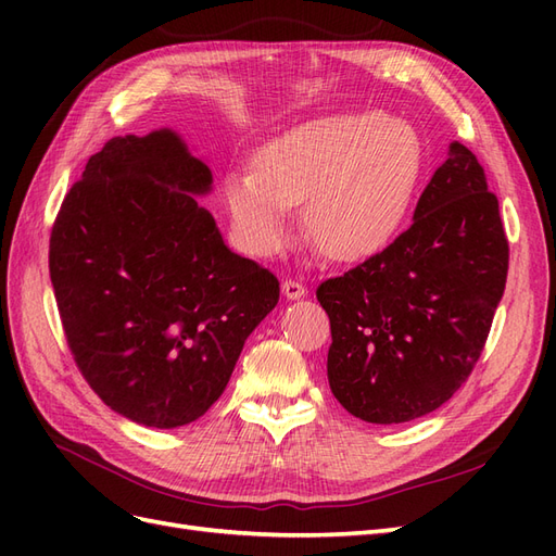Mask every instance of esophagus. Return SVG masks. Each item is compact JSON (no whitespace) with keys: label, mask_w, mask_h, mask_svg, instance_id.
<instances>
[{"label":"esophagus","mask_w":556,"mask_h":556,"mask_svg":"<svg viewBox=\"0 0 556 556\" xmlns=\"http://www.w3.org/2000/svg\"><path fill=\"white\" fill-rule=\"evenodd\" d=\"M282 294H285V299H301L306 294V290H304V285L301 282H296V280H285L282 282Z\"/></svg>","instance_id":"obj_1"}]
</instances>
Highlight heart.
Returning <instances> with one entry per match:
<instances>
[{"mask_svg": "<svg viewBox=\"0 0 556 556\" xmlns=\"http://www.w3.org/2000/svg\"><path fill=\"white\" fill-rule=\"evenodd\" d=\"M425 172L417 129L382 111L317 117L266 143L255 169L223 178L237 245L271 257L292 239L294 206L327 257L376 255L406 220Z\"/></svg>", "mask_w": 556, "mask_h": 556, "instance_id": "b5f03b06", "label": "heart"}]
</instances>
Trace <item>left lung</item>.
<instances>
[{"label":"left lung","instance_id":"1","mask_svg":"<svg viewBox=\"0 0 556 556\" xmlns=\"http://www.w3.org/2000/svg\"><path fill=\"white\" fill-rule=\"evenodd\" d=\"M506 276L498 199L486 192L476 155L452 141L413 225L317 288L331 325L333 396L371 425L410 422L441 408L473 371Z\"/></svg>","mask_w":556,"mask_h":556}]
</instances>
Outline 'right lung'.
<instances>
[{
  "instance_id": "obj_1",
  "label": "right lung",
  "mask_w": 556,
  "mask_h": 556,
  "mask_svg": "<svg viewBox=\"0 0 556 556\" xmlns=\"http://www.w3.org/2000/svg\"><path fill=\"white\" fill-rule=\"evenodd\" d=\"M211 192L208 162L178 131L127 134L90 157L50 237V282L80 374L143 427L204 415L278 304L276 276L231 252L201 206Z\"/></svg>"
}]
</instances>
